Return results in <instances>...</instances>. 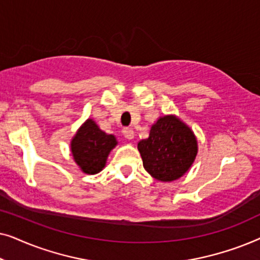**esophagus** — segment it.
I'll return each mask as SVG.
<instances>
[{
    "instance_id": "esophagus-1",
    "label": "esophagus",
    "mask_w": 260,
    "mask_h": 260,
    "mask_svg": "<svg viewBox=\"0 0 260 260\" xmlns=\"http://www.w3.org/2000/svg\"><path fill=\"white\" fill-rule=\"evenodd\" d=\"M122 133H123L124 137H125L126 140H133V138H134L135 133H134V130L131 129V127H124Z\"/></svg>"
}]
</instances>
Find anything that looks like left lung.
I'll return each instance as SVG.
<instances>
[{"label":"left lung","instance_id":"left-lung-1","mask_svg":"<svg viewBox=\"0 0 260 260\" xmlns=\"http://www.w3.org/2000/svg\"><path fill=\"white\" fill-rule=\"evenodd\" d=\"M137 148L144 169L163 182L180 179L198 154L193 131L175 116L161 117L151 126L149 137L142 140Z\"/></svg>","mask_w":260,"mask_h":260}]
</instances>
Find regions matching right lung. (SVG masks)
<instances>
[{
	"label": "right lung",
	"instance_id": "1",
	"mask_svg": "<svg viewBox=\"0 0 260 260\" xmlns=\"http://www.w3.org/2000/svg\"><path fill=\"white\" fill-rule=\"evenodd\" d=\"M116 144L113 135L105 134L93 120L87 119L73 137L71 150L84 173L97 174L105 167L108 155Z\"/></svg>",
	"mask_w": 260,
	"mask_h": 260
}]
</instances>
